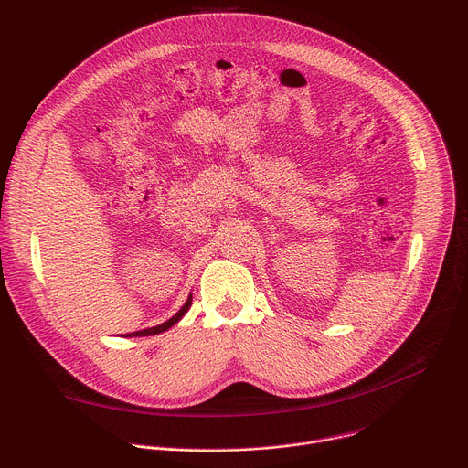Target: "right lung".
Segmentation results:
<instances>
[{
	"label": "right lung",
	"mask_w": 468,
	"mask_h": 468,
	"mask_svg": "<svg viewBox=\"0 0 468 468\" xmlns=\"http://www.w3.org/2000/svg\"><path fill=\"white\" fill-rule=\"evenodd\" d=\"M190 303H192V294L186 298V302H185V305L170 318V320H166V322H163V324H159V325H155V327H148V329H141V331H133V333H127L125 337H148V335H157V333H163V331H166L168 327H172L174 324H177L179 320H181V316L188 311V307H190Z\"/></svg>",
	"instance_id": "add662e5"
}]
</instances>
